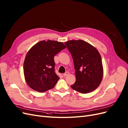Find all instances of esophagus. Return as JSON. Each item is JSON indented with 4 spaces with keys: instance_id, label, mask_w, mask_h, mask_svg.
<instances>
[{
    "instance_id": "34e87169",
    "label": "esophagus",
    "mask_w": 128,
    "mask_h": 128,
    "mask_svg": "<svg viewBox=\"0 0 128 128\" xmlns=\"http://www.w3.org/2000/svg\"><path fill=\"white\" fill-rule=\"evenodd\" d=\"M69 74V73H68V71H66V72L65 73H64L63 74V76H68V74Z\"/></svg>"
}]
</instances>
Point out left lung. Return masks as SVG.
Here are the masks:
<instances>
[{"label": "left lung", "mask_w": 128, "mask_h": 128, "mask_svg": "<svg viewBox=\"0 0 128 128\" xmlns=\"http://www.w3.org/2000/svg\"><path fill=\"white\" fill-rule=\"evenodd\" d=\"M73 58L76 82L71 88L82 94L95 90L102 79L103 68L100 52L84 40H69L65 42Z\"/></svg>", "instance_id": "1"}]
</instances>
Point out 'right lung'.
I'll return each instance as SVG.
<instances>
[{
	"mask_svg": "<svg viewBox=\"0 0 128 128\" xmlns=\"http://www.w3.org/2000/svg\"><path fill=\"white\" fill-rule=\"evenodd\" d=\"M66 48L63 42L44 40L36 44L27 53L24 74L31 88L44 92L54 87L60 78L55 72L54 56Z\"/></svg>",
	"mask_w": 128,
	"mask_h": 128,
	"instance_id": "obj_1",
	"label": "right lung"
}]
</instances>
